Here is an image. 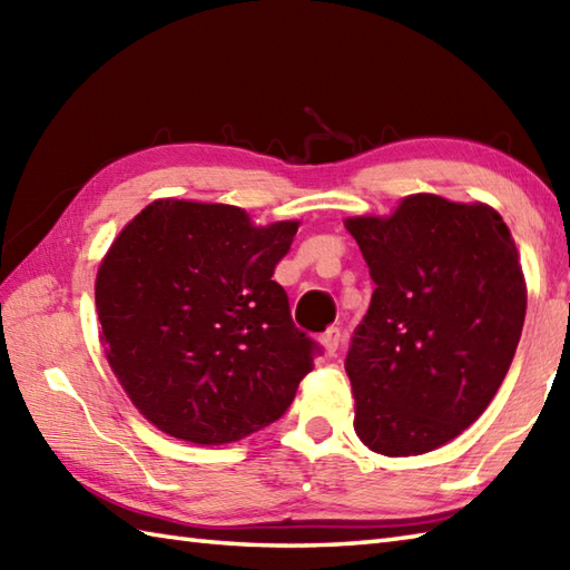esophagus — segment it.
I'll return each instance as SVG.
<instances>
[{"label":"esophagus","instance_id":"esophagus-1","mask_svg":"<svg viewBox=\"0 0 570 570\" xmlns=\"http://www.w3.org/2000/svg\"><path fill=\"white\" fill-rule=\"evenodd\" d=\"M321 345L325 350V355H335L337 345H341V331L337 328H328L321 335Z\"/></svg>","mask_w":570,"mask_h":570}]
</instances>
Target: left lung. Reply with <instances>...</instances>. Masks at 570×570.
<instances>
[{"label": "left lung", "instance_id": "left-lung-1", "mask_svg": "<svg viewBox=\"0 0 570 570\" xmlns=\"http://www.w3.org/2000/svg\"><path fill=\"white\" fill-rule=\"evenodd\" d=\"M374 294L345 372L370 451H435L480 419L510 370L527 282L510 227L488 203L433 193L390 215L345 217Z\"/></svg>", "mask_w": 570, "mask_h": 570}]
</instances>
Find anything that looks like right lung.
Masks as SVG:
<instances>
[{"label":"right lung","instance_id":"obj_1","mask_svg":"<svg viewBox=\"0 0 570 570\" xmlns=\"http://www.w3.org/2000/svg\"><path fill=\"white\" fill-rule=\"evenodd\" d=\"M298 225H254L237 205L159 198L115 237L95 278L100 341L156 429L223 445L294 402L316 345L272 276Z\"/></svg>","mask_w":570,"mask_h":570}]
</instances>
